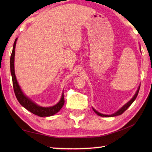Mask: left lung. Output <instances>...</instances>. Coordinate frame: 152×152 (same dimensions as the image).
Segmentation results:
<instances>
[{"label":"left lung","instance_id":"left-lung-1","mask_svg":"<svg viewBox=\"0 0 152 152\" xmlns=\"http://www.w3.org/2000/svg\"><path fill=\"white\" fill-rule=\"evenodd\" d=\"M140 51H141V49H140ZM140 86H139L138 88H137V91H136L135 94H134V96H133L132 97V99L130 100L129 101L127 102V103H126L125 105H123V106L121 108V109H119V110H117V112H115V113H113V114L112 115H104V114H102V113L98 112L96 110H95L93 107H92V109H93L94 111L96 113V114L99 115V116H101V117H115V116H118V115H121V114H123V113H124L126 110H127L129 107V106L131 104H132L133 102H134V101L136 99V97H137V94H138V92H139V91H140Z\"/></svg>","mask_w":152,"mask_h":152}]
</instances>
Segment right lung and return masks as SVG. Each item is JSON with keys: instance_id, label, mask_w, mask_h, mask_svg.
I'll return each instance as SVG.
<instances>
[{"instance_id": "right-lung-1", "label": "right lung", "mask_w": 152, "mask_h": 152, "mask_svg": "<svg viewBox=\"0 0 152 152\" xmlns=\"http://www.w3.org/2000/svg\"><path fill=\"white\" fill-rule=\"evenodd\" d=\"M17 41V38H16V39H15L14 42L13 48H12V51L11 56V60H10V67H11V73L12 80V85H13L15 96H16L19 103L27 110H29L31 113H32L33 114L42 117L52 116V115L56 114V113L60 111V110L63 107V105L64 104V93L61 94L60 101H59L57 104H55L54 106L49 107L39 106V104L35 103L34 101H33L31 99H30L29 97L27 96L26 95L23 93V92L22 91L21 88H20L19 83H18L15 73V46H16Z\"/></svg>"}]
</instances>
